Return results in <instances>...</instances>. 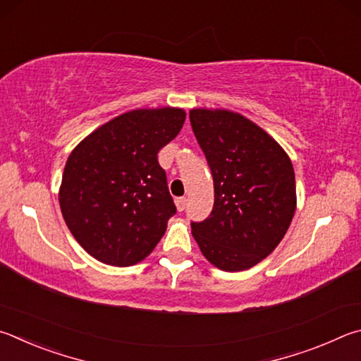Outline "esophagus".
Here are the masks:
<instances>
[{"label":"esophagus","mask_w":361,"mask_h":361,"mask_svg":"<svg viewBox=\"0 0 361 361\" xmlns=\"http://www.w3.org/2000/svg\"><path fill=\"white\" fill-rule=\"evenodd\" d=\"M176 206H177V211H184L185 206H187V198L185 197H179L176 198Z\"/></svg>","instance_id":"esophagus-1"}]
</instances>
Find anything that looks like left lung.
<instances>
[{"label":"left lung","mask_w":361,"mask_h":361,"mask_svg":"<svg viewBox=\"0 0 361 361\" xmlns=\"http://www.w3.org/2000/svg\"><path fill=\"white\" fill-rule=\"evenodd\" d=\"M190 123L214 179V207L192 235L224 271H244L273 252L296 209L295 171L279 144L241 114L192 109Z\"/></svg>","instance_id":"1"}]
</instances>
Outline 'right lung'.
<instances>
[{
    "instance_id": "add662e5",
    "label": "right lung",
    "mask_w": 361,
    "mask_h": 361,
    "mask_svg": "<svg viewBox=\"0 0 361 361\" xmlns=\"http://www.w3.org/2000/svg\"><path fill=\"white\" fill-rule=\"evenodd\" d=\"M185 111L135 109L109 120L68 157L59 193L63 219L98 262H142L176 214L158 152L179 135Z\"/></svg>"
}]
</instances>
